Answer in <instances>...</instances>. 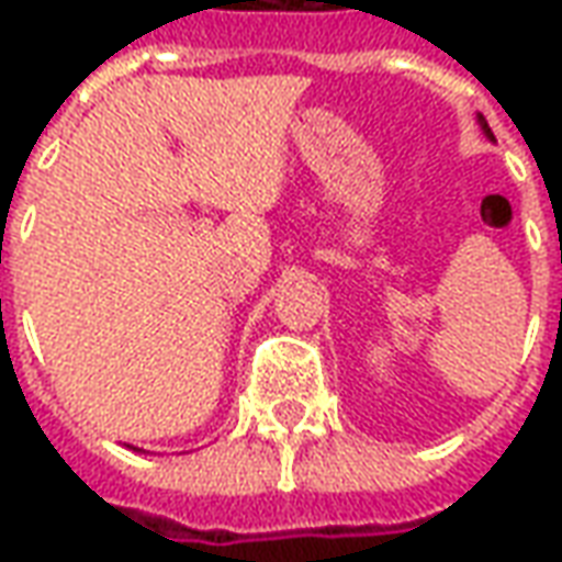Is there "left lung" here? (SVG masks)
<instances>
[{
    "label": "left lung",
    "instance_id": "obj_1",
    "mask_svg": "<svg viewBox=\"0 0 562 562\" xmlns=\"http://www.w3.org/2000/svg\"><path fill=\"white\" fill-rule=\"evenodd\" d=\"M479 126L484 128V135H487V138H494V132L487 128V120H484V116H479Z\"/></svg>",
    "mask_w": 562,
    "mask_h": 562
}]
</instances>
